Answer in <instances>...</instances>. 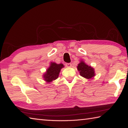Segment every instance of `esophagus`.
<instances>
[{
	"label": "esophagus",
	"mask_w": 128,
	"mask_h": 128,
	"mask_svg": "<svg viewBox=\"0 0 128 128\" xmlns=\"http://www.w3.org/2000/svg\"><path fill=\"white\" fill-rule=\"evenodd\" d=\"M65 65H66V66L67 67H71V66H72V64H71V63H66V64H65Z\"/></svg>",
	"instance_id": "esophagus-1"
}]
</instances>
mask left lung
<instances>
[{"instance_id":"obj_1","label":"left lung","mask_w":128,"mask_h":128,"mask_svg":"<svg viewBox=\"0 0 128 128\" xmlns=\"http://www.w3.org/2000/svg\"><path fill=\"white\" fill-rule=\"evenodd\" d=\"M77 68L80 72V74L84 78L91 79L95 76L94 68L91 66L87 64L83 60H81Z\"/></svg>"}]
</instances>
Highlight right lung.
<instances>
[{"label": "right lung", "instance_id": "1", "mask_svg": "<svg viewBox=\"0 0 128 128\" xmlns=\"http://www.w3.org/2000/svg\"><path fill=\"white\" fill-rule=\"evenodd\" d=\"M64 67L62 64H57L55 62H50L48 68L43 74V78L47 83H50L58 78L61 70Z\"/></svg>", "mask_w": 128, "mask_h": 128}]
</instances>
